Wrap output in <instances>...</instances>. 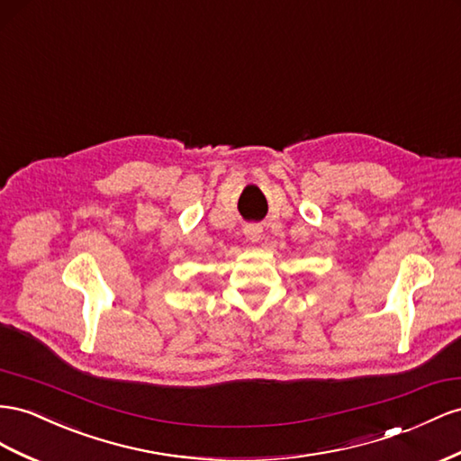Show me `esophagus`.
Returning <instances> with one entry per match:
<instances>
[{"label": "esophagus", "instance_id": "obj_1", "mask_svg": "<svg viewBox=\"0 0 461 461\" xmlns=\"http://www.w3.org/2000/svg\"><path fill=\"white\" fill-rule=\"evenodd\" d=\"M261 227L259 225H246L244 227V236L248 242H259L261 240Z\"/></svg>", "mask_w": 461, "mask_h": 461}]
</instances>
